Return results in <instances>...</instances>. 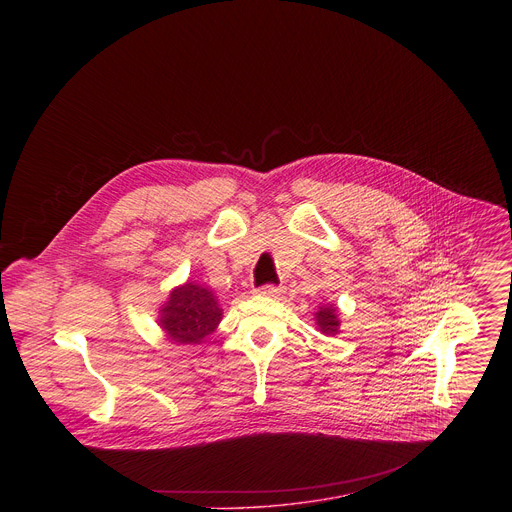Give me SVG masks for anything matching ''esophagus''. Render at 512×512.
Returning <instances> with one entry per match:
<instances>
[{"label":"esophagus","mask_w":512,"mask_h":512,"mask_svg":"<svg viewBox=\"0 0 512 512\" xmlns=\"http://www.w3.org/2000/svg\"><path fill=\"white\" fill-rule=\"evenodd\" d=\"M257 294L265 296V298H277V296L283 294V289L277 287V285H263V287L257 289Z\"/></svg>","instance_id":"esophagus-1"}]
</instances>
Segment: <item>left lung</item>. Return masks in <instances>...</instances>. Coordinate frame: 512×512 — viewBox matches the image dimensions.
<instances>
[{"label":"left lung","mask_w":512,"mask_h":512,"mask_svg":"<svg viewBox=\"0 0 512 512\" xmlns=\"http://www.w3.org/2000/svg\"><path fill=\"white\" fill-rule=\"evenodd\" d=\"M316 326L322 334L326 336H336L340 332V320H338V310L332 304H322L318 312L314 314Z\"/></svg>","instance_id":"8db88e82"}]
</instances>
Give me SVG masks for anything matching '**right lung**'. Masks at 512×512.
<instances>
[{
	"instance_id": "1",
	"label": "right lung",
	"mask_w": 512,
	"mask_h": 512,
	"mask_svg": "<svg viewBox=\"0 0 512 512\" xmlns=\"http://www.w3.org/2000/svg\"><path fill=\"white\" fill-rule=\"evenodd\" d=\"M221 318L223 310L212 291L186 281L172 289L168 302L160 308L158 324L174 344H200L216 330Z\"/></svg>"
}]
</instances>
